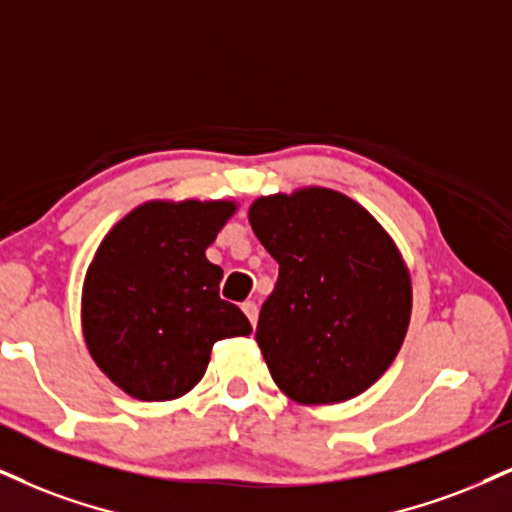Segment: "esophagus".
<instances>
[{
	"instance_id": "34e87169",
	"label": "esophagus",
	"mask_w": 512,
	"mask_h": 512,
	"mask_svg": "<svg viewBox=\"0 0 512 512\" xmlns=\"http://www.w3.org/2000/svg\"><path fill=\"white\" fill-rule=\"evenodd\" d=\"M242 311H244L246 318H249L251 327H256V320H258V306L254 304V301H244V304H242Z\"/></svg>"
}]
</instances>
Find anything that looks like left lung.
<instances>
[{"label": "left lung", "instance_id": "obj_1", "mask_svg": "<svg viewBox=\"0 0 512 512\" xmlns=\"http://www.w3.org/2000/svg\"><path fill=\"white\" fill-rule=\"evenodd\" d=\"M249 223L280 273L256 342L301 403H337L382 377L410 318V277L365 208L332 189L254 201Z\"/></svg>", "mask_w": 512, "mask_h": 512}]
</instances>
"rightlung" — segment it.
Segmentation results:
<instances>
[{"instance_id": "obj_1", "label": "right lung", "mask_w": 512, "mask_h": 512, "mask_svg": "<svg viewBox=\"0 0 512 512\" xmlns=\"http://www.w3.org/2000/svg\"><path fill=\"white\" fill-rule=\"evenodd\" d=\"M230 201L144 204L99 246L82 287V330L111 382L140 401L187 394L204 377L213 344L251 332L220 299L223 270L206 258Z\"/></svg>"}]
</instances>
